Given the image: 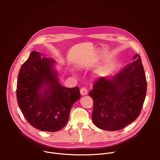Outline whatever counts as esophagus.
Here are the masks:
<instances>
[{"mask_svg":"<svg viewBox=\"0 0 160 160\" xmlns=\"http://www.w3.org/2000/svg\"><path fill=\"white\" fill-rule=\"evenodd\" d=\"M87 93H88V90L86 88L82 87L80 88V94L82 96H85V95L87 94Z\"/></svg>","mask_w":160,"mask_h":160,"instance_id":"1","label":"esophagus"}]
</instances>
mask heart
<instances>
[{"label":"heart","mask_w":160,"mask_h":160,"mask_svg":"<svg viewBox=\"0 0 160 160\" xmlns=\"http://www.w3.org/2000/svg\"><path fill=\"white\" fill-rule=\"evenodd\" d=\"M104 72H105L104 68H99V69H98L96 71V75L98 77H101L104 73Z\"/></svg>","instance_id":"b5f03b06"}]
</instances>
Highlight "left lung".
Returning a JSON list of instances; mask_svg holds the SVG:
<instances>
[{"label":"left lung","instance_id":"left-lung-1","mask_svg":"<svg viewBox=\"0 0 160 160\" xmlns=\"http://www.w3.org/2000/svg\"><path fill=\"white\" fill-rule=\"evenodd\" d=\"M133 59L117 75L99 78L88 93L94 101L92 121L101 129L121 130L140 115L147 82L140 56Z\"/></svg>","mask_w":160,"mask_h":160}]
</instances>
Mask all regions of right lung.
<instances>
[{"instance_id":"right-lung-1","label":"right lung","mask_w":160,"mask_h":160,"mask_svg":"<svg viewBox=\"0 0 160 160\" xmlns=\"http://www.w3.org/2000/svg\"><path fill=\"white\" fill-rule=\"evenodd\" d=\"M33 51L21 67L16 97L19 109L34 128L56 132L68 123L73 104L80 99L79 87L60 84L55 61Z\"/></svg>"}]
</instances>
